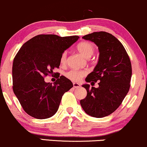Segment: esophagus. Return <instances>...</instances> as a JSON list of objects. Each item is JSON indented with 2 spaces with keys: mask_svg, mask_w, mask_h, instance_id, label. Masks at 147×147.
<instances>
[{
  "mask_svg": "<svg viewBox=\"0 0 147 147\" xmlns=\"http://www.w3.org/2000/svg\"><path fill=\"white\" fill-rule=\"evenodd\" d=\"M74 87V88H79L80 87V85L79 83H77V82H74L73 83Z\"/></svg>",
  "mask_w": 147,
  "mask_h": 147,
  "instance_id": "1",
  "label": "esophagus"
}]
</instances>
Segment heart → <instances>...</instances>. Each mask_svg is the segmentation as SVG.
<instances>
[{
    "label": "heart",
    "mask_w": 147,
    "mask_h": 147,
    "mask_svg": "<svg viewBox=\"0 0 147 147\" xmlns=\"http://www.w3.org/2000/svg\"><path fill=\"white\" fill-rule=\"evenodd\" d=\"M77 50L86 58H89L92 55L94 51V47L92 43L88 42H82L77 45ZM67 60V52H64L60 57L61 64H65ZM86 75L85 71L71 70L66 73V76L72 81H79L82 77Z\"/></svg>",
    "instance_id": "1"
}]
</instances>
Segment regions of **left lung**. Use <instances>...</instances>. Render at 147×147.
<instances>
[{
	"label": "left lung",
	"instance_id": "left-lung-1",
	"mask_svg": "<svg viewBox=\"0 0 147 147\" xmlns=\"http://www.w3.org/2000/svg\"><path fill=\"white\" fill-rule=\"evenodd\" d=\"M82 38L98 47V63L85 81L94 84L98 81V87L90 88L89 84L82 85L87 94L80 103L87 115L104 117L117 109L128 92L132 76L131 60L122 44L108 32H94Z\"/></svg>",
	"mask_w": 147,
	"mask_h": 147
}]
</instances>
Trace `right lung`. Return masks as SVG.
<instances>
[{"label": "right lung", "instance_id": "obj_1", "mask_svg": "<svg viewBox=\"0 0 147 147\" xmlns=\"http://www.w3.org/2000/svg\"><path fill=\"white\" fill-rule=\"evenodd\" d=\"M78 38L39 34L24 44L16 55L12 66L13 91L24 111L32 117L44 119L53 116L62 96L73 87L71 81L64 76L53 85L46 82L44 77L59 68L62 53Z\"/></svg>", "mask_w": 147, "mask_h": 147}]
</instances>
